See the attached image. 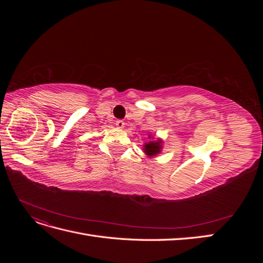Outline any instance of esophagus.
Wrapping results in <instances>:
<instances>
[{"instance_id": "1", "label": "esophagus", "mask_w": 263, "mask_h": 263, "mask_svg": "<svg viewBox=\"0 0 263 263\" xmlns=\"http://www.w3.org/2000/svg\"><path fill=\"white\" fill-rule=\"evenodd\" d=\"M124 126H125V122L122 121V119H117V121H116V127H117V128L122 129V128H124Z\"/></svg>"}]
</instances>
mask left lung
Instances as JSON below:
<instances>
[{"mask_svg": "<svg viewBox=\"0 0 263 263\" xmlns=\"http://www.w3.org/2000/svg\"><path fill=\"white\" fill-rule=\"evenodd\" d=\"M149 138H151L149 136ZM162 140L161 139H158L156 141H149L148 144H145L144 146V151L145 154L149 157H154L158 154H160V151L162 149Z\"/></svg>", "mask_w": 263, "mask_h": 263, "instance_id": "8db88e82", "label": "left lung"}]
</instances>
